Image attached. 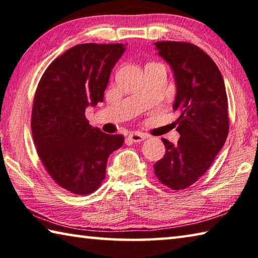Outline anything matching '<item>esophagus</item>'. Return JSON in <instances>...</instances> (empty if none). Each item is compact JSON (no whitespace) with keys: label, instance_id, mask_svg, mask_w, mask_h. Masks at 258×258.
Here are the masks:
<instances>
[{"label":"esophagus","instance_id":"1","mask_svg":"<svg viewBox=\"0 0 258 258\" xmlns=\"http://www.w3.org/2000/svg\"><path fill=\"white\" fill-rule=\"evenodd\" d=\"M146 138H147V135L138 133V132H134V133L129 134V139L134 143H141L142 141H144V139H146Z\"/></svg>","mask_w":258,"mask_h":258}]
</instances>
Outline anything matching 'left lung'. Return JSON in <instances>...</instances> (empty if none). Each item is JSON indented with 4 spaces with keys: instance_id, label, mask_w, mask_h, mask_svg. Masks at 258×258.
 Here are the masks:
<instances>
[{
    "instance_id": "left-lung-1",
    "label": "left lung",
    "mask_w": 258,
    "mask_h": 258,
    "mask_svg": "<svg viewBox=\"0 0 258 258\" xmlns=\"http://www.w3.org/2000/svg\"><path fill=\"white\" fill-rule=\"evenodd\" d=\"M159 56L171 67L176 83L172 107L180 111L177 144L162 138L166 154L154 174L171 189H183L200 178L222 150L229 133L224 80L208 54L187 42H155Z\"/></svg>"
}]
</instances>
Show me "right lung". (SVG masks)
<instances>
[{"label":"right lung","mask_w":258,"mask_h":258,"mask_svg":"<svg viewBox=\"0 0 258 258\" xmlns=\"http://www.w3.org/2000/svg\"><path fill=\"white\" fill-rule=\"evenodd\" d=\"M125 45H75L54 59L37 86L32 111L34 144L49 175L74 194L84 196L100 186L109 154L123 144L122 135L91 126L86 108L104 100L109 75Z\"/></svg>","instance_id":"1"}]
</instances>
